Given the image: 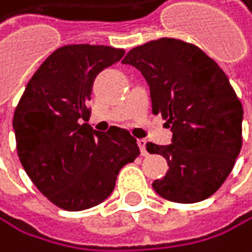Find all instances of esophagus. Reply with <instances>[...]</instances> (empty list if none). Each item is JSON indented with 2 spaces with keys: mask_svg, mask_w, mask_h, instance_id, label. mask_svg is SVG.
<instances>
[{
  "mask_svg": "<svg viewBox=\"0 0 252 252\" xmlns=\"http://www.w3.org/2000/svg\"><path fill=\"white\" fill-rule=\"evenodd\" d=\"M145 144H147V142H145V139H138V145H139L141 153L144 155V157L147 155V150H145Z\"/></svg>",
  "mask_w": 252,
  "mask_h": 252,
  "instance_id": "obj_1",
  "label": "esophagus"
}]
</instances>
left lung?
<instances>
[{
  "mask_svg": "<svg viewBox=\"0 0 252 252\" xmlns=\"http://www.w3.org/2000/svg\"><path fill=\"white\" fill-rule=\"evenodd\" d=\"M125 64L139 69L150 87L152 111L172 130V144L147 142L169 170L153 181L162 198L198 203L231 173L242 149L243 108L223 69L198 46L159 38L133 48Z\"/></svg>",
  "mask_w": 252,
  "mask_h": 252,
  "instance_id": "obj_1",
  "label": "left lung"
}]
</instances>
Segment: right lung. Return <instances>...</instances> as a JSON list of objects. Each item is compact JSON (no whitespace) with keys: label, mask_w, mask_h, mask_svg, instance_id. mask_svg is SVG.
<instances>
[{"label":"right lung","mask_w":252,"mask_h":252,"mask_svg":"<svg viewBox=\"0 0 252 252\" xmlns=\"http://www.w3.org/2000/svg\"><path fill=\"white\" fill-rule=\"evenodd\" d=\"M124 54L102 44L59 48L35 71L15 108L23 167L44 197L64 211L90 209L108 198L119 170L139 157L127 130L100 133L82 124L90 119L95 75Z\"/></svg>","instance_id":"obj_1"}]
</instances>
